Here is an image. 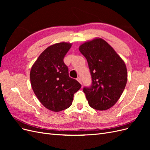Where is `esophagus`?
I'll use <instances>...</instances> for the list:
<instances>
[{
    "mask_svg": "<svg viewBox=\"0 0 150 150\" xmlns=\"http://www.w3.org/2000/svg\"><path fill=\"white\" fill-rule=\"evenodd\" d=\"M76 79H77V81H78L80 84H82V81H81V79L79 78V77H78V78H77Z\"/></svg>",
    "mask_w": 150,
    "mask_h": 150,
    "instance_id": "esophagus-1",
    "label": "esophagus"
}]
</instances>
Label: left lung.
Segmentation results:
<instances>
[{
	"instance_id": "left-lung-1",
	"label": "left lung",
	"mask_w": 150,
	"mask_h": 150,
	"mask_svg": "<svg viewBox=\"0 0 150 150\" xmlns=\"http://www.w3.org/2000/svg\"><path fill=\"white\" fill-rule=\"evenodd\" d=\"M87 59L92 85L83 91L89 106L106 110L118 101L128 80L125 62L110 44L101 38L85 42L79 47Z\"/></svg>"
}]
</instances>
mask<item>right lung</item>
Returning a JSON list of instances; mask_svg holds the SVG:
<instances>
[{"instance_id":"right-lung-1","label":"right lung","mask_w":150,"mask_h":150,"mask_svg":"<svg viewBox=\"0 0 150 150\" xmlns=\"http://www.w3.org/2000/svg\"><path fill=\"white\" fill-rule=\"evenodd\" d=\"M72 46L62 42L49 46L40 54L30 72L32 88L42 105L54 112L71 106L74 94L81 88L69 76L63 59Z\"/></svg>"}]
</instances>
